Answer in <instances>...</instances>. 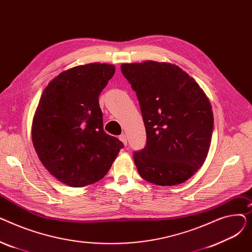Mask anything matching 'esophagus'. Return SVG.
<instances>
[{
	"label": "esophagus",
	"mask_w": 252,
	"mask_h": 252,
	"mask_svg": "<svg viewBox=\"0 0 252 252\" xmlns=\"http://www.w3.org/2000/svg\"><path fill=\"white\" fill-rule=\"evenodd\" d=\"M119 140H121L126 146V145H127V137H126V134H122L121 136H119Z\"/></svg>",
	"instance_id": "esophagus-1"
}]
</instances>
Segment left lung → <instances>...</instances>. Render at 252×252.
I'll return each instance as SVG.
<instances>
[{
    "label": "left lung",
    "mask_w": 252,
    "mask_h": 252,
    "mask_svg": "<svg viewBox=\"0 0 252 252\" xmlns=\"http://www.w3.org/2000/svg\"><path fill=\"white\" fill-rule=\"evenodd\" d=\"M122 72L138 97L147 142L134 153L140 176L159 186L187 181L206 159L214 129L208 98L177 65L126 63Z\"/></svg>",
    "instance_id": "8db88e82"
}]
</instances>
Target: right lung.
<instances>
[{
    "instance_id": "right-lung-1",
    "label": "right lung",
    "mask_w": 252,
    "mask_h": 252,
    "mask_svg": "<svg viewBox=\"0 0 252 252\" xmlns=\"http://www.w3.org/2000/svg\"><path fill=\"white\" fill-rule=\"evenodd\" d=\"M115 67L90 63L49 83L35 110L32 137L39 160L57 180L85 187L110 169L124 144L103 129L99 95Z\"/></svg>"
}]
</instances>
